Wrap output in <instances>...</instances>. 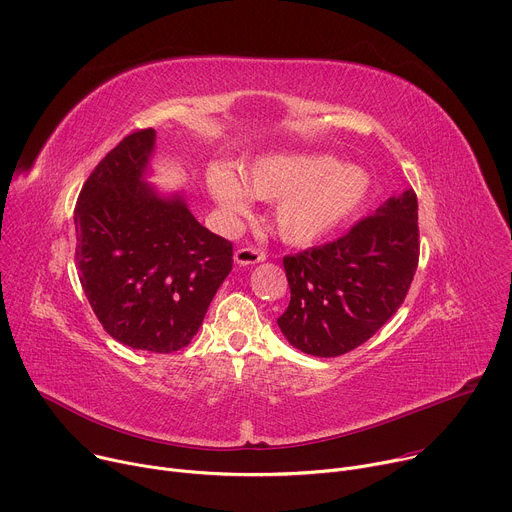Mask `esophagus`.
<instances>
[{"instance_id":"34e87169","label":"esophagus","mask_w":512,"mask_h":512,"mask_svg":"<svg viewBox=\"0 0 512 512\" xmlns=\"http://www.w3.org/2000/svg\"><path fill=\"white\" fill-rule=\"evenodd\" d=\"M267 253L259 247H241L235 251V263L237 265H255L265 261Z\"/></svg>"}]
</instances>
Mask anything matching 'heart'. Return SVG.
<instances>
[{
	"instance_id": "1",
	"label": "heart",
	"mask_w": 512,
	"mask_h": 512,
	"mask_svg": "<svg viewBox=\"0 0 512 512\" xmlns=\"http://www.w3.org/2000/svg\"><path fill=\"white\" fill-rule=\"evenodd\" d=\"M208 190L231 214H245L251 195L277 202L275 225L283 241L316 243L348 223L367 198L369 178L360 168L326 156L267 158L243 174L227 168L208 172Z\"/></svg>"
}]
</instances>
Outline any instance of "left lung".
Returning a JSON list of instances; mask_svg holds the SVG:
<instances>
[{
  "instance_id": "8db88e82",
  "label": "left lung",
  "mask_w": 512,
  "mask_h": 512,
  "mask_svg": "<svg viewBox=\"0 0 512 512\" xmlns=\"http://www.w3.org/2000/svg\"><path fill=\"white\" fill-rule=\"evenodd\" d=\"M417 263V194L407 190L336 241L283 257L291 300L277 324L306 354L354 350L401 308Z\"/></svg>"
}]
</instances>
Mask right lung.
Masks as SVG:
<instances>
[{"mask_svg":"<svg viewBox=\"0 0 512 512\" xmlns=\"http://www.w3.org/2000/svg\"><path fill=\"white\" fill-rule=\"evenodd\" d=\"M154 139L152 127L125 135L83 184L75 261L107 334L168 354L198 332L233 269V243L202 227L182 198L141 182Z\"/></svg>","mask_w":512,"mask_h":512,"instance_id":"right-lung-1","label":"right lung"}]
</instances>
